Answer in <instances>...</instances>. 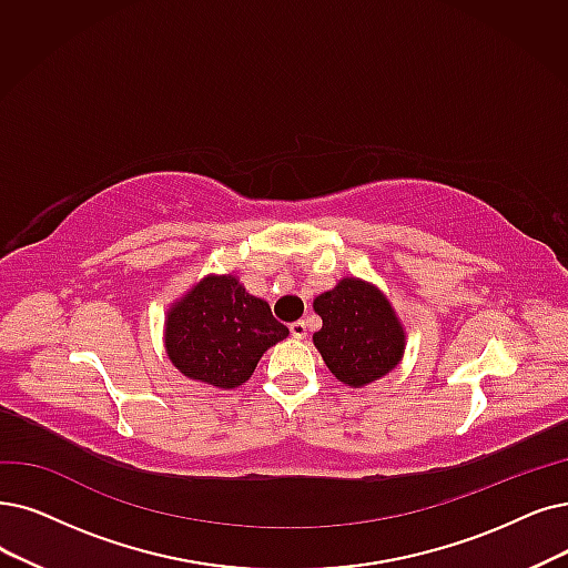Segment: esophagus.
Segmentation results:
<instances>
[{
    "instance_id": "obj_1",
    "label": "esophagus",
    "mask_w": 568,
    "mask_h": 568,
    "mask_svg": "<svg viewBox=\"0 0 568 568\" xmlns=\"http://www.w3.org/2000/svg\"><path fill=\"white\" fill-rule=\"evenodd\" d=\"M288 328H291V335L296 337V339H305L307 337V324L305 322H293Z\"/></svg>"
}]
</instances>
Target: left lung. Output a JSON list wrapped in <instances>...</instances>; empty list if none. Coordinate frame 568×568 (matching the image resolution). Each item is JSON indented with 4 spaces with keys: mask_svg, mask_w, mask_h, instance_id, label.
Segmentation results:
<instances>
[{
    "mask_svg": "<svg viewBox=\"0 0 568 568\" xmlns=\"http://www.w3.org/2000/svg\"><path fill=\"white\" fill-rule=\"evenodd\" d=\"M322 331L312 335L328 371L361 389L389 375L403 361L407 335L389 298L358 277H343L312 303Z\"/></svg>",
    "mask_w": 568,
    "mask_h": 568,
    "instance_id": "left-lung-1",
    "label": "left lung"
}]
</instances>
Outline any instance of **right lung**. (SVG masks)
<instances>
[{"mask_svg": "<svg viewBox=\"0 0 568 568\" xmlns=\"http://www.w3.org/2000/svg\"><path fill=\"white\" fill-rule=\"evenodd\" d=\"M286 335L288 328L272 316L270 305L229 272L202 277L168 307L163 343L181 375L235 389Z\"/></svg>", "mask_w": 568, "mask_h": 568, "instance_id": "obj_1", "label": "right lung"}]
</instances>
